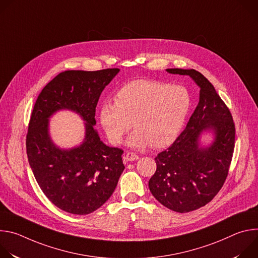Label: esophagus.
I'll list each match as a JSON object with an SVG mask.
<instances>
[{
  "label": "esophagus",
  "mask_w": 258,
  "mask_h": 258,
  "mask_svg": "<svg viewBox=\"0 0 258 258\" xmlns=\"http://www.w3.org/2000/svg\"><path fill=\"white\" fill-rule=\"evenodd\" d=\"M125 159L127 161H135V160H138L139 159V156L133 152H127L125 154Z\"/></svg>",
  "instance_id": "1"
}]
</instances>
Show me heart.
Here are the masks:
<instances>
[{
    "label": "heart",
    "mask_w": 258,
    "mask_h": 258,
    "mask_svg": "<svg viewBox=\"0 0 258 258\" xmlns=\"http://www.w3.org/2000/svg\"><path fill=\"white\" fill-rule=\"evenodd\" d=\"M191 108V96L181 86L155 81H134L121 87L113 102H104L99 120L109 142L119 145L123 136L133 148L151 144L164 148L172 144L185 125Z\"/></svg>",
    "instance_id": "obj_1"
}]
</instances>
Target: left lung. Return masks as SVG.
Wrapping results in <instances>:
<instances>
[{
  "instance_id": "8db88e82",
  "label": "left lung",
  "mask_w": 258,
  "mask_h": 258,
  "mask_svg": "<svg viewBox=\"0 0 258 258\" xmlns=\"http://www.w3.org/2000/svg\"><path fill=\"white\" fill-rule=\"evenodd\" d=\"M166 71L189 76L200 88L199 103L185 131L157 155V168L149 180L152 195L162 205L183 213L206 205L224 186L235 147V124L229 108L199 71ZM206 132L214 138L204 146L200 140Z\"/></svg>"
}]
</instances>
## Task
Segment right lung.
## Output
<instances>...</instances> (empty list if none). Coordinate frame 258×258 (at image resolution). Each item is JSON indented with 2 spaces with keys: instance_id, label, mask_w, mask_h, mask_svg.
I'll return each instance as SVG.
<instances>
[{
  "instance_id": "obj_1",
  "label": "right lung",
  "mask_w": 258,
  "mask_h": 258,
  "mask_svg": "<svg viewBox=\"0 0 258 258\" xmlns=\"http://www.w3.org/2000/svg\"><path fill=\"white\" fill-rule=\"evenodd\" d=\"M118 68L67 70L54 78L35 101L26 136V153L33 175L47 198L72 214H89L114 192L124 169L119 148L105 145L95 128L96 106ZM70 109L85 121V138L62 150L49 136V118Z\"/></svg>"
}]
</instances>
